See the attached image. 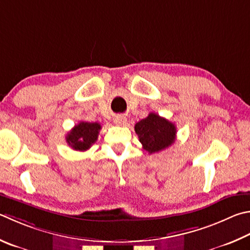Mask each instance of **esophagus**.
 <instances>
[{
	"label": "esophagus",
	"mask_w": 250,
	"mask_h": 250,
	"mask_svg": "<svg viewBox=\"0 0 250 250\" xmlns=\"http://www.w3.org/2000/svg\"><path fill=\"white\" fill-rule=\"evenodd\" d=\"M113 122H115V124L118 125H125V122H126V118L125 116H122V115H118V116H115V118H113Z\"/></svg>",
	"instance_id": "34e87169"
}]
</instances>
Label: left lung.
I'll return each mask as SVG.
<instances>
[{
    "instance_id": "obj_1",
    "label": "left lung",
    "mask_w": 250,
    "mask_h": 250,
    "mask_svg": "<svg viewBox=\"0 0 250 250\" xmlns=\"http://www.w3.org/2000/svg\"><path fill=\"white\" fill-rule=\"evenodd\" d=\"M134 130L143 148L149 154L169 147L176 140V125L154 112L139 121Z\"/></svg>"
}]
</instances>
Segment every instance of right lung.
<instances>
[{
	"label": "right lung",
	"mask_w": 250,
	"mask_h": 250,
	"mask_svg": "<svg viewBox=\"0 0 250 250\" xmlns=\"http://www.w3.org/2000/svg\"><path fill=\"white\" fill-rule=\"evenodd\" d=\"M101 129L97 122L81 121L66 134V142L75 151L84 152L96 142Z\"/></svg>",
	"instance_id": "add662e5"
}]
</instances>
